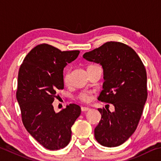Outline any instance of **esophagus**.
Returning a JSON list of instances; mask_svg holds the SVG:
<instances>
[{
  "label": "esophagus",
  "mask_w": 161,
  "mask_h": 161,
  "mask_svg": "<svg viewBox=\"0 0 161 161\" xmlns=\"http://www.w3.org/2000/svg\"><path fill=\"white\" fill-rule=\"evenodd\" d=\"M81 111H89V109H90V108H88V107H82L81 108Z\"/></svg>",
  "instance_id": "esophagus-1"
}]
</instances>
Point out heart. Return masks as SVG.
Segmentation results:
<instances>
[{"label": "heart", "mask_w": 161, "mask_h": 161, "mask_svg": "<svg viewBox=\"0 0 161 161\" xmlns=\"http://www.w3.org/2000/svg\"><path fill=\"white\" fill-rule=\"evenodd\" d=\"M63 81L65 84H67L69 83V74L66 72L63 77ZM92 97V92L88 90H82L81 91L80 93L77 94V98L82 102H90Z\"/></svg>", "instance_id": "1"}]
</instances>
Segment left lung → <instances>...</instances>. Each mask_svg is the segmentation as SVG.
<instances>
[{
    "mask_svg": "<svg viewBox=\"0 0 161 161\" xmlns=\"http://www.w3.org/2000/svg\"><path fill=\"white\" fill-rule=\"evenodd\" d=\"M83 58L102 66L104 82L98 100L115 108L114 112L98 108L102 119L95 138L103 146H119L134 133L142 115L148 97L146 68L134 50L120 42H106Z\"/></svg>",
    "mask_w": 161,
    "mask_h": 161,
    "instance_id": "left-lung-1",
    "label": "left lung"
}]
</instances>
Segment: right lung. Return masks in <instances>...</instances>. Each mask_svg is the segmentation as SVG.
Here are the masks:
<instances>
[{
    "instance_id": "1",
    "label": "right lung",
    "mask_w": 161,
    "mask_h": 161,
    "mask_svg": "<svg viewBox=\"0 0 161 161\" xmlns=\"http://www.w3.org/2000/svg\"><path fill=\"white\" fill-rule=\"evenodd\" d=\"M80 51H61L43 43L29 52L19 69L16 98L26 130L45 148H63L71 139L72 128L81 108L69 103L56 113L52 103L64 89L63 69Z\"/></svg>"
}]
</instances>
